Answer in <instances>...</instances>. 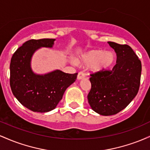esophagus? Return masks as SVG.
<instances>
[{"instance_id": "1", "label": "esophagus", "mask_w": 150, "mask_h": 150, "mask_svg": "<svg viewBox=\"0 0 150 150\" xmlns=\"http://www.w3.org/2000/svg\"><path fill=\"white\" fill-rule=\"evenodd\" d=\"M85 74L83 72H79L78 75H77V80H82V79L85 78Z\"/></svg>"}]
</instances>
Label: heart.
Listing matches in <instances>:
<instances>
[{"label": "heart", "mask_w": 150, "mask_h": 150, "mask_svg": "<svg viewBox=\"0 0 150 150\" xmlns=\"http://www.w3.org/2000/svg\"><path fill=\"white\" fill-rule=\"evenodd\" d=\"M115 61L114 53L107 51L90 50L82 53L77 58V63L85 67H90L94 72H102L109 69ZM73 63L76 62L73 61Z\"/></svg>", "instance_id": "1"}]
</instances>
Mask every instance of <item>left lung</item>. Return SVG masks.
<instances>
[{
    "instance_id": "8db88e82",
    "label": "left lung",
    "mask_w": 150,
    "mask_h": 150,
    "mask_svg": "<svg viewBox=\"0 0 150 150\" xmlns=\"http://www.w3.org/2000/svg\"><path fill=\"white\" fill-rule=\"evenodd\" d=\"M116 53V64L111 70L90 74L91 89L87 99L93 111L102 116L120 112L138 92L142 64L130 46L108 42Z\"/></svg>"
}]
</instances>
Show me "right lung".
<instances>
[{
    "instance_id": "right-lung-1",
    "label": "right lung",
    "mask_w": 150,
    "mask_h": 150,
    "mask_svg": "<svg viewBox=\"0 0 150 150\" xmlns=\"http://www.w3.org/2000/svg\"><path fill=\"white\" fill-rule=\"evenodd\" d=\"M54 39H31L14 53L10 65L12 92L21 104L34 112L45 113L56 107L65 89L75 82L77 73L56 70L37 75L31 68L34 53L41 47H53Z\"/></svg>"
}]
</instances>
